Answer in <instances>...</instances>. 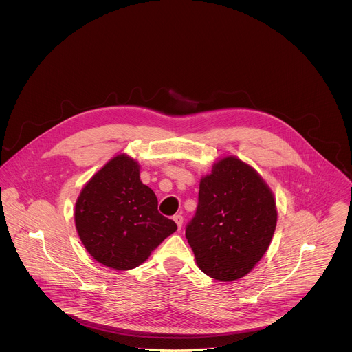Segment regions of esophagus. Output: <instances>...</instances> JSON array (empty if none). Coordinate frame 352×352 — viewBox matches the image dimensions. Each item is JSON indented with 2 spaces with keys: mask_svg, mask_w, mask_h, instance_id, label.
Listing matches in <instances>:
<instances>
[{
  "mask_svg": "<svg viewBox=\"0 0 352 352\" xmlns=\"http://www.w3.org/2000/svg\"><path fill=\"white\" fill-rule=\"evenodd\" d=\"M173 221L176 222V225H177V229L180 230L182 229V226H183V221H184V218H183V215H180V214H177V215H175L173 217Z\"/></svg>",
  "mask_w": 352,
  "mask_h": 352,
  "instance_id": "34e87169",
  "label": "esophagus"
}]
</instances>
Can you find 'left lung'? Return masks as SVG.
<instances>
[{"label":"left lung","mask_w":352,"mask_h":352,"mask_svg":"<svg viewBox=\"0 0 352 352\" xmlns=\"http://www.w3.org/2000/svg\"><path fill=\"white\" fill-rule=\"evenodd\" d=\"M276 219L274 194L260 175L237 157H225L201 177L186 237L206 275L236 280L268 250Z\"/></svg>","instance_id":"8db88e82"}]
</instances>
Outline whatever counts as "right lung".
Wrapping results in <instances>:
<instances>
[{
  "label": "right lung",
  "mask_w": 352,
  "mask_h": 352,
  "mask_svg": "<svg viewBox=\"0 0 352 352\" xmlns=\"http://www.w3.org/2000/svg\"><path fill=\"white\" fill-rule=\"evenodd\" d=\"M157 206L155 194L140 179L138 162L119 154L82 188L76 201V229L96 261L119 271L131 270L177 229Z\"/></svg>",
  "instance_id": "add662e5"
}]
</instances>
